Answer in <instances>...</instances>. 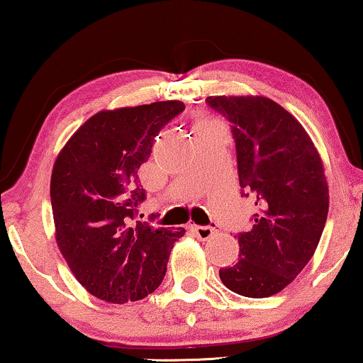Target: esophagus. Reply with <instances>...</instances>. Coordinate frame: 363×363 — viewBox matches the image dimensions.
<instances>
[{
    "mask_svg": "<svg viewBox=\"0 0 363 363\" xmlns=\"http://www.w3.org/2000/svg\"><path fill=\"white\" fill-rule=\"evenodd\" d=\"M193 233H195V236L198 238V240L206 241V240H210V238L215 236L218 230H216V226H195L193 228Z\"/></svg>",
    "mask_w": 363,
    "mask_h": 363,
    "instance_id": "esophagus-1",
    "label": "esophagus"
}]
</instances>
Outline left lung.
Instances as JSON below:
<instances>
[{
    "label": "left lung",
    "mask_w": 363,
    "mask_h": 363,
    "mask_svg": "<svg viewBox=\"0 0 363 363\" xmlns=\"http://www.w3.org/2000/svg\"><path fill=\"white\" fill-rule=\"evenodd\" d=\"M213 111L231 122L242 196L255 198L240 259L221 267V282L245 297L274 296L314 256L329 213L324 163L301 122L262 96H213Z\"/></svg>",
    "instance_id": "left-lung-1"
}]
</instances>
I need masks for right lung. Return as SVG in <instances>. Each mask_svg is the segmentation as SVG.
Instances as JSON below:
<instances>
[{
  "instance_id": "obj_1",
  "label": "right lung",
  "mask_w": 363,
  "mask_h": 363,
  "mask_svg": "<svg viewBox=\"0 0 363 363\" xmlns=\"http://www.w3.org/2000/svg\"><path fill=\"white\" fill-rule=\"evenodd\" d=\"M185 108L180 101L101 111L61 148L51 175L56 242L84 289L111 304L152 294L165 277L170 251L183 228L137 221L145 200L137 170L153 138Z\"/></svg>"
}]
</instances>
